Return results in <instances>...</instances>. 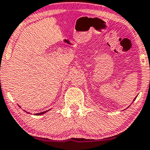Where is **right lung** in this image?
Listing matches in <instances>:
<instances>
[{
  "label": "right lung",
  "mask_w": 150,
  "mask_h": 150,
  "mask_svg": "<svg viewBox=\"0 0 150 150\" xmlns=\"http://www.w3.org/2000/svg\"><path fill=\"white\" fill-rule=\"evenodd\" d=\"M48 111V110H47ZM45 112H47V111H45V112H40V113H38V114H36L35 115H40V114H45Z\"/></svg>",
  "instance_id": "right-lung-1"
}]
</instances>
